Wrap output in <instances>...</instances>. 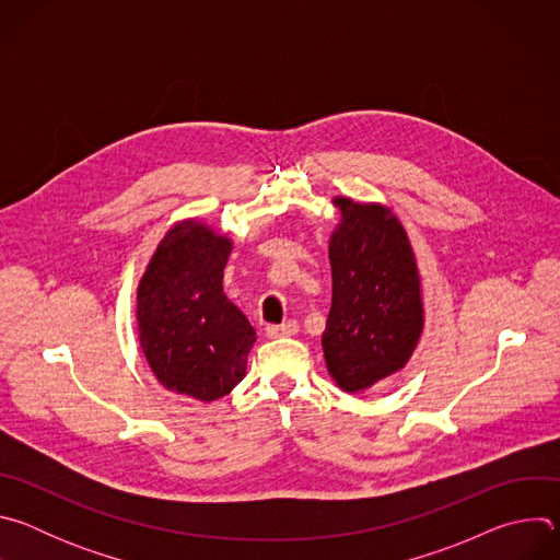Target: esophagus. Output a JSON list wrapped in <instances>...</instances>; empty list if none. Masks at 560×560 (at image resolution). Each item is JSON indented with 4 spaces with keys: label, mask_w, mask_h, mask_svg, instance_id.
I'll return each instance as SVG.
<instances>
[{
    "label": "esophagus",
    "mask_w": 560,
    "mask_h": 560,
    "mask_svg": "<svg viewBox=\"0 0 560 560\" xmlns=\"http://www.w3.org/2000/svg\"><path fill=\"white\" fill-rule=\"evenodd\" d=\"M296 330H299V324L296 322H285V324H281V326H268L266 328V335L270 337V339H279V337H292V335H296Z\"/></svg>",
    "instance_id": "1"
}]
</instances>
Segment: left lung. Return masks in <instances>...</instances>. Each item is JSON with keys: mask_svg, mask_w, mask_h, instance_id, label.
<instances>
[{"mask_svg": "<svg viewBox=\"0 0 560 560\" xmlns=\"http://www.w3.org/2000/svg\"><path fill=\"white\" fill-rule=\"evenodd\" d=\"M330 238L332 305L322 337L332 378L361 392L401 370L423 330L419 272L408 234L387 208L337 197Z\"/></svg>", "mask_w": 560, "mask_h": 560, "instance_id": "obj_1", "label": "left lung"}]
</instances>
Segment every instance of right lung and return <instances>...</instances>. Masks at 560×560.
Segmentation results:
<instances>
[{
	"label": "right lung",
	"mask_w": 560,
	"mask_h": 560,
	"mask_svg": "<svg viewBox=\"0 0 560 560\" xmlns=\"http://www.w3.org/2000/svg\"><path fill=\"white\" fill-rule=\"evenodd\" d=\"M232 244L197 221L175 225L137 288L141 350L164 387L214 401L246 376L257 339L244 312L223 294Z\"/></svg>",
	"instance_id": "1"
}]
</instances>
